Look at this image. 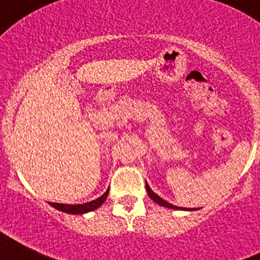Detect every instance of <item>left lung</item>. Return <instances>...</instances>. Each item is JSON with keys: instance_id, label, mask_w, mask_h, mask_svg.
Listing matches in <instances>:
<instances>
[{"instance_id": "obj_1", "label": "left lung", "mask_w": 260, "mask_h": 260, "mask_svg": "<svg viewBox=\"0 0 260 260\" xmlns=\"http://www.w3.org/2000/svg\"><path fill=\"white\" fill-rule=\"evenodd\" d=\"M145 187H147L148 195H149L150 199H152L153 201H155L156 204L161 205V206H164V207H169V209H174V210H190V211H191V209H185V207H178V206H175V205L169 204V202L165 201V200H162L161 198H159V196L156 195L155 192H153L152 189H150V187H149V185L147 184V181H145ZM192 210H193V209H192Z\"/></svg>"}]
</instances>
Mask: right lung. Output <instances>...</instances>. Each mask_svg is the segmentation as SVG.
<instances>
[{
  "label": "right lung",
  "instance_id": "add662e5",
  "mask_svg": "<svg viewBox=\"0 0 260 260\" xmlns=\"http://www.w3.org/2000/svg\"><path fill=\"white\" fill-rule=\"evenodd\" d=\"M108 191L104 193L101 198H99L98 200H93V201L87 202V204H82V205H64V204H55V202H49L50 206H53L54 209L61 211V212L65 213H71V215H81V213H86L90 212V211H93L96 209H99L102 204L105 202V200L107 199Z\"/></svg>",
  "mask_w": 260,
  "mask_h": 260
}]
</instances>
